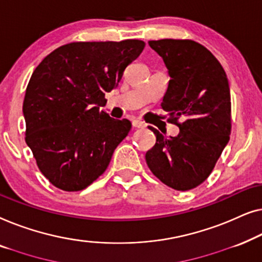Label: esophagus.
<instances>
[{"label":"esophagus","mask_w":262,"mask_h":262,"mask_svg":"<svg viewBox=\"0 0 262 262\" xmlns=\"http://www.w3.org/2000/svg\"><path fill=\"white\" fill-rule=\"evenodd\" d=\"M132 123H133V127H135V128H145L146 127V124L140 120H133Z\"/></svg>","instance_id":"34e87169"}]
</instances>
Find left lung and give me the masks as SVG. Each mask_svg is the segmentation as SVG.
I'll return each mask as SVG.
<instances>
[{
	"mask_svg": "<svg viewBox=\"0 0 262 262\" xmlns=\"http://www.w3.org/2000/svg\"><path fill=\"white\" fill-rule=\"evenodd\" d=\"M163 58L169 82L161 108L179 134L165 136L149 127L157 142L146 153L154 176L178 191L196 187L208 178L229 141L230 89L226 72L213 54L192 40L148 41Z\"/></svg>",
	"mask_w": 262,
	"mask_h": 262,
	"instance_id": "1",
	"label": "left lung"
}]
</instances>
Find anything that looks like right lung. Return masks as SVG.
Returning a JSON list of instances; mask_svg holds the SVG:
<instances>
[{"label":"right lung","instance_id":"add662e5","mask_svg":"<svg viewBox=\"0 0 262 262\" xmlns=\"http://www.w3.org/2000/svg\"><path fill=\"white\" fill-rule=\"evenodd\" d=\"M145 42H71L34 70L24 101L26 142L58 189L79 191L98 178L132 128L99 106L142 52Z\"/></svg>","mask_w":262,"mask_h":262}]
</instances>
